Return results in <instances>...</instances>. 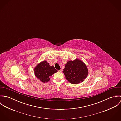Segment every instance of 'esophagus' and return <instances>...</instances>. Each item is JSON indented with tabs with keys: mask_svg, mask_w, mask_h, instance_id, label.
Segmentation results:
<instances>
[{
	"mask_svg": "<svg viewBox=\"0 0 121 121\" xmlns=\"http://www.w3.org/2000/svg\"><path fill=\"white\" fill-rule=\"evenodd\" d=\"M58 71H59V72H62V69H60V70H58Z\"/></svg>",
	"mask_w": 121,
	"mask_h": 121,
	"instance_id": "esophagus-1",
	"label": "esophagus"
}]
</instances>
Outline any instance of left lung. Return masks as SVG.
I'll list each match as a JSON object with an SVG mask.
<instances>
[{"instance_id": "obj_1", "label": "left lung", "mask_w": 121, "mask_h": 121, "mask_svg": "<svg viewBox=\"0 0 121 121\" xmlns=\"http://www.w3.org/2000/svg\"><path fill=\"white\" fill-rule=\"evenodd\" d=\"M63 73L70 83L77 84L84 81L88 71L85 64L81 60L76 59L67 62L63 69Z\"/></svg>"}]
</instances>
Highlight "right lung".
<instances>
[{"mask_svg": "<svg viewBox=\"0 0 121 121\" xmlns=\"http://www.w3.org/2000/svg\"><path fill=\"white\" fill-rule=\"evenodd\" d=\"M34 72L35 75L40 82L46 83L50 81L51 76L58 71L54 66H50L46 60H44L35 67Z\"/></svg>", "mask_w": 121, "mask_h": 121, "instance_id": "right-lung-1", "label": "right lung"}]
</instances>
